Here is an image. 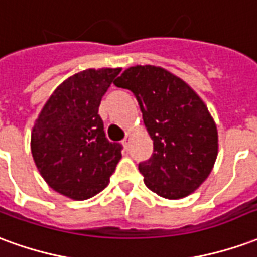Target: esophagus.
<instances>
[{"label": "esophagus", "instance_id": "34e87169", "mask_svg": "<svg viewBox=\"0 0 257 257\" xmlns=\"http://www.w3.org/2000/svg\"><path fill=\"white\" fill-rule=\"evenodd\" d=\"M131 139H132V135L126 134V136H125V139L122 140V145H123V147H125V149H128V147H129Z\"/></svg>", "mask_w": 257, "mask_h": 257}]
</instances>
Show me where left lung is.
<instances>
[{"instance_id": "1", "label": "left lung", "mask_w": 257, "mask_h": 257, "mask_svg": "<svg viewBox=\"0 0 257 257\" xmlns=\"http://www.w3.org/2000/svg\"><path fill=\"white\" fill-rule=\"evenodd\" d=\"M139 103L153 154L139 164L145 184L168 199L187 197L209 176L217 157V129L189 85L156 66H135L114 81Z\"/></svg>"}]
</instances>
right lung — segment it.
Returning a JSON list of instances; mask_svg holds the SVG:
<instances>
[{
	"instance_id": "obj_1",
	"label": "right lung",
	"mask_w": 257,
	"mask_h": 257,
	"mask_svg": "<svg viewBox=\"0 0 257 257\" xmlns=\"http://www.w3.org/2000/svg\"><path fill=\"white\" fill-rule=\"evenodd\" d=\"M121 68L85 70L55 89L31 132V153L41 176L68 198L88 199L107 187L122 146L106 138L97 114Z\"/></svg>"
}]
</instances>
